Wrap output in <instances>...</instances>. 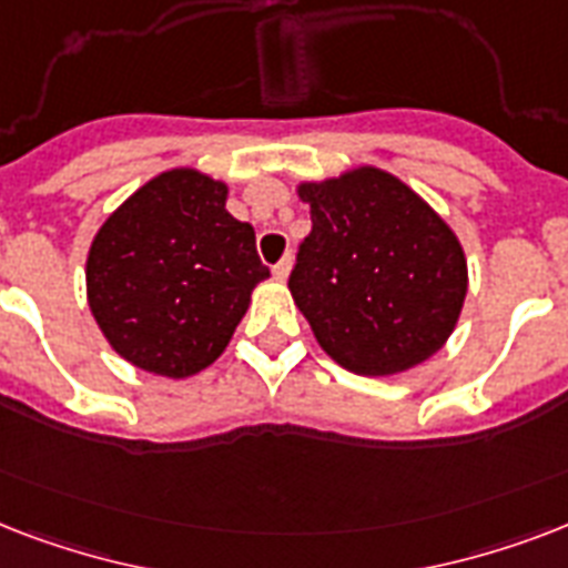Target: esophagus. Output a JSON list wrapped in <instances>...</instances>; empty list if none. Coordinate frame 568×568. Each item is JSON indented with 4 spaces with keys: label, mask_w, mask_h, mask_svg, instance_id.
Wrapping results in <instances>:
<instances>
[{
    "label": "esophagus",
    "mask_w": 568,
    "mask_h": 568,
    "mask_svg": "<svg viewBox=\"0 0 568 568\" xmlns=\"http://www.w3.org/2000/svg\"><path fill=\"white\" fill-rule=\"evenodd\" d=\"M271 271H274L276 280H285V276H288V271H292V256L280 258V262H276V265L271 267Z\"/></svg>",
    "instance_id": "esophagus-1"
}]
</instances>
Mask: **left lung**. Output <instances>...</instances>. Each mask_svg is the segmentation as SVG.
Segmentation results:
<instances>
[{
	"label": "left lung",
	"instance_id": "left-lung-1",
	"mask_svg": "<svg viewBox=\"0 0 568 568\" xmlns=\"http://www.w3.org/2000/svg\"><path fill=\"white\" fill-rule=\"evenodd\" d=\"M297 194L310 203L312 232L288 288L327 356L365 377L430 359L468 292L454 230L409 185L368 164L301 182Z\"/></svg>",
	"mask_w": 568,
	"mask_h": 568
}]
</instances>
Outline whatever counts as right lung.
Instances as JSON below:
<instances>
[{
    "instance_id": "add662e5",
    "label": "right lung",
    "mask_w": 568,
    "mask_h": 568,
    "mask_svg": "<svg viewBox=\"0 0 568 568\" xmlns=\"http://www.w3.org/2000/svg\"><path fill=\"white\" fill-rule=\"evenodd\" d=\"M226 182L173 168L109 214L88 250V306L114 354L159 377H191L230 345L271 276L256 232L226 212Z\"/></svg>"
}]
</instances>
